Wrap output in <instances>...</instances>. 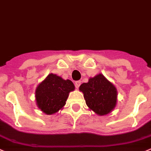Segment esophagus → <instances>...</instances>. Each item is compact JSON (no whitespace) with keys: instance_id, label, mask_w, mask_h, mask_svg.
<instances>
[{"instance_id":"obj_1","label":"esophagus","mask_w":151,"mask_h":151,"mask_svg":"<svg viewBox=\"0 0 151 151\" xmlns=\"http://www.w3.org/2000/svg\"><path fill=\"white\" fill-rule=\"evenodd\" d=\"M80 84H81V81H80V80H79V81L75 82V87L77 88H78L80 87Z\"/></svg>"}]
</instances>
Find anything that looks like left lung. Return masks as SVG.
Here are the masks:
<instances>
[{
  "label": "left lung",
  "instance_id": "8db88e82",
  "mask_svg": "<svg viewBox=\"0 0 151 151\" xmlns=\"http://www.w3.org/2000/svg\"><path fill=\"white\" fill-rule=\"evenodd\" d=\"M86 105L99 116L108 114L114 109L117 102V90L115 86L102 74L90 77L88 83L80 86Z\"/></svg>",
  "mask_w": 151,
  "mask_h": 151
}]
</instances>
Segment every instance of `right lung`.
Listing matches in <instances>:
<instances>
[{
    "label": "right lung",
    "mask_w": 151,
    "mask_h": 151,
    "mask_svg": "<svg viewBox=\"0 0 151 151\" xmlns=\"http://www.w3.org/2000/svg\"><path fill=\"white\" fill-rule=\"evenodd\" d=\"M74 89L71 80L51 73L36 88L37 105L46 114H55L63 108L69 93Z\"/></svg>",
    "instance_id": "obj_1"
}]
</instances>
